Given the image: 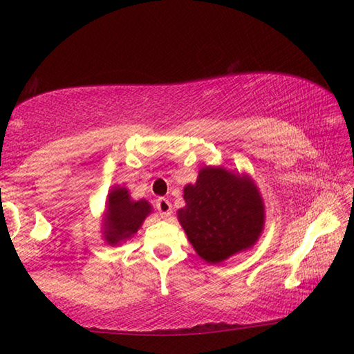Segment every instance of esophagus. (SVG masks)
<instances>
[{"mask_svg": "<svg viewBox=\"0 0 354 354\" xmlns=\"http://www.w3.org/2000/svg\"><path fill=\"white\" fill-rule=\"evenodd\" d=\"M156 207H158V211L160 212V215H162L164 218H167L171 214V203L167 198L156 200Z\"/></svg>", "mask_w": 354, "mask_h": 354, "instance_id": "34e87169", "label": "esophagus"}]
</instances>
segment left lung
<instances>
[{
    "label": "left lung",
    "mask_w": 354,
    "mask_h": 354,
    "mask_svg": "<svg viewBox=\"0 0 354 354\" xmlns=\"http://www.w3.org/2000/svg\"><path fill=\"white\" fill-rule=\"evenodd\" d=\"M178 220L201 259L220 263L253 248L266 225V206L247 173L201 167L195 184L184 187Z\"/></svg>",
    "instance_id": "1"
}]
</instances>
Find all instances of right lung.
Instances as JSON below:
<instances>
[{"label": "right lung", "mask_w": 354, "mask_h": 354, "mask_svg": "<svg viewBox=\"0 0 354 354\" xmlns=\"http://www.w3.org/2000/svg\"><path fill=\"white\" fill-rule=\"evenodd\" d=\"M151 212L153 206L147 200H133L127 187L113 185L107 194L101 226L104 242L111 247L127 242L140 230L143 221Z\"/></svg>", "instance_id": "add662e5"}]
</instances>
